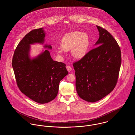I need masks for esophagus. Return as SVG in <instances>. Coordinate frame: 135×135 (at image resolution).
<instances>
[{"label":"esophagus","instance_id":"esophagus-1","mask_svg":"<svg viewBox=\"0 0 135 135\" xmlns=\"http://www.w3.org/2000/svg\"><path fill=\"white\" fill-rule=\"evenodd\" d=\"M66 68L68 72H70L72 70V67H71L70 66H69V65L67 66Z\"/></svg>","mask_w":135,"mask_h":135}]
</instances>
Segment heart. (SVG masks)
<instances>
[{
	"label": "heart",
	"instance_id": "obj_1",
	"mask_svg": "<svg viewBox=\"0 0 135 135\" xmlns=\"http://www.w3.org/2000/svg\"><path fill=\"white\" fill-rule=\"evenodd\" d=\"M90 45V39L89 35L86 33L79 31L69 32L63 35L61 40L60 47L56 51L61 54L63 51H69L74 58H83L89 50Z\"/></svg>",
	"mask_w": 135,
	"mask_h": 135
}]
</instances>
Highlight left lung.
<instances>
[{
  "label": "left lung",
  "mask_w": 135,
  "mask_h": 135,
  "mask_svg": "<svg viewBox=\"0 0 135 135\" xmlns=\"http://www.w3.org/2000/svg\"><path fill=\"white\" fill-rule=\"evenodd\" d=\"M97 27L98 46L73 63L77 94L90 102L102 99L113 90L122 63L120 49L115 39L104 28Z\"/></svg>",
  "instance_id": "left-lung-1"
}]
</instances>
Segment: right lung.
<instances>
[{
    "instance_id": "obj_1",
    "label": "right lung",
    "mask_w": 135,
    "mask_h": 135,
    "mask_svg": "<svg viewBox=\"0 0 135 135\" xmlns=\"http://www.w3.org/2000/svg\"><path fill=\"white\" fill-rule=\"evenodd\" d=\"M45 37L42 28L34 29L27 33L17 45L12 60L19 90L40 104L50 102L56 97L60 81L68 74L66 64L54 61L47 50L32 60L29 57L30 45L43 43ZM45 47L51 49V45Z\"/></svg>"
}]
</instances>
